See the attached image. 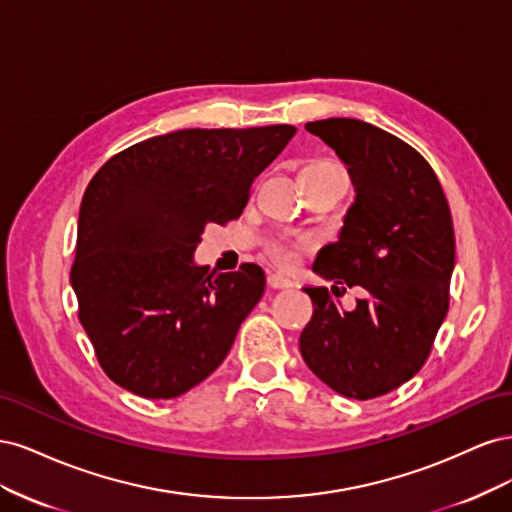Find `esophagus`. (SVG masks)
<instances>
[{
	"mask_svg": "<svg viewBox=\"0 0 512 512\" xmlns=\"http://www.w3.org/2000/svg\"><path fill=\"white\" fill-rule=\"evenodd\" d=\"M267 284H269V288H273V290L292 288V282L286 280V277H282V275H269V277H267Z\"/></svg>",
	"mask_w": 512,
	"mask_h": 512,
	"instance_id": "1",
	"label": "esophagus"
}]
</instances>
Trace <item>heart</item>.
Segmentation results:
<instances>
[{"label":"heart","instance_id":"b5f03b06","mask_svg":"<svg viewBox=\"0 0 512 512\" xmlns=\"http://www.w3.org/2000/svg\"><path fill=\"white\" fill-rule=\"evenodd\" d=\"M307 168L342 170V166H339L333 160H312V162H307V166L303 170H307ZM312 247H314V239L299 237V239H292V241H275V243H271L267 247V254H269V258L280 269H294V265H297V260H299V254L312 250Z\"/></svg>","mask_w":512,"mask_h":512}]
</instances>
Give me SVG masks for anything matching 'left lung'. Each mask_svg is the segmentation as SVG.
I'll list each match as a JSON object with an SVG mask.
<instances>
[{"label":"left lung","mask_w":512,"mask_h":512,"mask_svg":"<svg viewBox=\"0 0 512 512\" xmlns=\"http://www.w3.org/2000/svg\"><path fill=\"white\" fill-rule=\"evenodd\" d=\"M348 164L356 198L339 241L314 271L335 290L361 286L352 312L327 288H303L314 316L301 333L303 361L339 395L374 399L416 376L448 312L455 267L451 207L429 162L371 123L331 117L305 123Z\"/></svg>","instance_id":"1"}]
</instances>
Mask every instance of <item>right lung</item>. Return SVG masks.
<instances>
[{
    "mask_svg": "<svg viewBox=\"0 0 512 512\" xmlns=\"http://www.w3.org/2000/svg\"><path fill=\"white\" fill-rule=\"evenodd\" d=\"M294 126L179 130L108 160L83 194L70 282L104 374L145 399L188 393L220 367L265 292L254 262L196 267L207 224L243 213Z\"/></svg>",
    "mask_w": 512,
    "mask_h": 512,
    "instance_id": "1",
    "label": "right lung"
}]
</instances>
